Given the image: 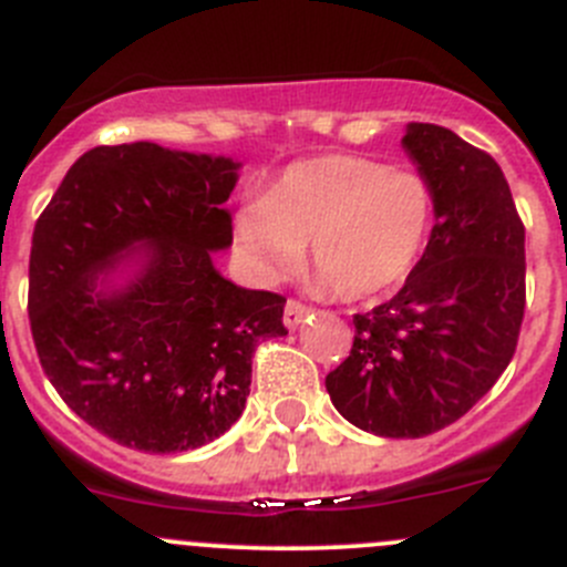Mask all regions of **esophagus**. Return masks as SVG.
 Instances as JSON below:
<instances>
[{"label":"esophagus","instance_id":"34e87169","mask_svg":"<svg viewBox=\"0 0 567 567\" xmlns=\"http://www.w3.org/2000/svg\"><path fill=\"white\" fill-rule=\"evenodd\" d=\"M311 311L315 309L306 303H300V300H287V309H284V322H287V328H298L306 317H311Z\"/></svg>","mask_w":567,"mask_h":567}]
</instances>
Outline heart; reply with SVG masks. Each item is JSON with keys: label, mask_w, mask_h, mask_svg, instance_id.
<instances>
[{"label": "heart", "mask_w": 567, "mask_h": 567, "mask_svg": "<svg viewBox=\"0 0 567 567\" xmlns=\"http://www.w3.org/2000/svg\"><path fill=\"white\" fill-rule=\"evenodd\" d=\"M434 188L423 175L361 155H317L287 166L234 223L247 261L287 278L311 241L317 287L344 300L392 292L412 275L434 230Z\"/></svg>", "instance_id": "1"}]
</instances>
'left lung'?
Instances as JSON below:
<instances>
[{
    "label": "left lung",
    "mask_w": 567,
    "mask_h": 567,
    "mask_svg": "<svg viewBox=\"0 0 567 567\" xmlns=\"http://www.w3.org/2000/svg\"><path fill=\"white\" fill-rule=\"evenodd\" d=\"M403 150L434 188V230L401 292L353 317V348L326 390L361 431L417 440L471 412L515 355L526 230L484 150L423 122L406 127Z\"/></svg>",
    "instance_id": "left-lung-1"
}]
</instances>
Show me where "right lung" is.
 I'll list each match as a JSON object with an SVG mask.
<instances>
[{"label": "right lung", "mask_w": 567, "mask_h": 567, "mask_svg": "<svg viewBox=\"0 0 567 567\" xmlns=\"http://www.w3.org/2000/svg\"><path fill=\"white\" fill-rule=\"evenodd\" d=\"M239 164L153 142L94 147L38 217L32 339L78 417L125 449L177 454L217 440L250 395L252 353L284 337L275 292L223 278ZM134 264L122 285L121 261Z\"/></svg>", "instance_id": "right-lung-1"}]
</instances>
